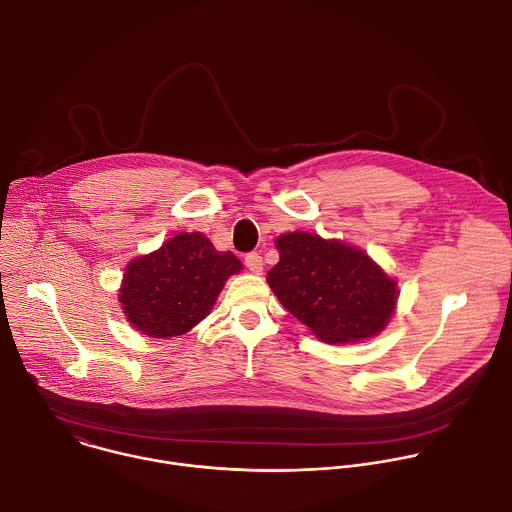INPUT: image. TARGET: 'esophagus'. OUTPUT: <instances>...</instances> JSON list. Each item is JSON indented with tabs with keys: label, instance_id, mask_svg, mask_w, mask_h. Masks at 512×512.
Listing matches in <instances>:
<instances>
[{
	"label": "esophagus",
	"instance_id": "1",
	"mask_svg": "<svg viewBox=\"0 0 512 512\" xmlns=\"http://www.w3.org/2000/svg\"><path fill=\"white\" fill-rule=\"evenodd\" d=\"M245 267L255 273V275H261L263 273V257L259 253H249L245 255Z\"/></svg>",
	"mask_w": 512,
	"mask_h": 512
}]
</instances>
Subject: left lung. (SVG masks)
Here are the masks:
<instances>
[{"label": "left lung", "instance_id": "obj_1", "mask_svg": "<svg viewBox=\"0 0 512 512\" xmlns=\"http://www.w3.org/2000/svg\"><path fill=\"white\" fill-rule=\"evenodd\" d=\"M267 283L281 305L325 343L379 335L397 305V283L361 249L295 231L277 237Z\"/></svg>", "mask_w": 512, "mask_h": 512}]
</instances>
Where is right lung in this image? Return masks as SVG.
<instances>
[{
  "instance_id": "add662e5",
  "label": "right lung",
  "mask_w": 512,
  "mask_h": 512,
  "mask_svg": "<svg viewBox=\"0 0 512 512\" xmlns=\"http://www.w3.org/2000/svg\"><path fill=\"white\" fill-rule=\"evenodd\" d=\"M239 271L231 251H217L201 233H179L125 267L117 299L143 335L177 337L211 313L227 277Z\"/></svg>"
}]
</instances>
